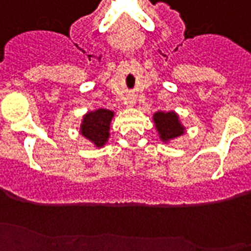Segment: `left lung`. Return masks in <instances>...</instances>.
I'll list each match as a JSON object with an SVG mask.
<instances>
[{"label": "left lung", "mask_w": 251, "mask_h": 251, "mask_svg": "<svg viewBox=\"0 0 251 251\" xmlns=\"http://www.w3.org/2000/svg\"><path fill=\"white\" fill-rule=\"evenodd\" d=\"M154 124L160 132V138L164 142L176 138V136L183 134V126L179 124L178 116L175 115L174 112H169V113H162L157 112L153 116Z\"/></svg>", "instance_id": "1"}]
</instances>
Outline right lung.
<instances>
[{
	"instance_id": "1",
	"label": "right lung",
	"mask_w": 251,
	"mask_h": 251,
	"mask_svg": "<svg viewBox=\"0 0 251 251\" xmlns=\"http://www.w3.org/2000/svg\"><path fill=\"white\" fill-rule=\"evenodd\" d=\"M113 117V112L108 109H98L89 112L83 117L81 132L85 138L91 140L97 147H101L107 142L109 135V124Z\"/></svg>"
}]
</instances>
